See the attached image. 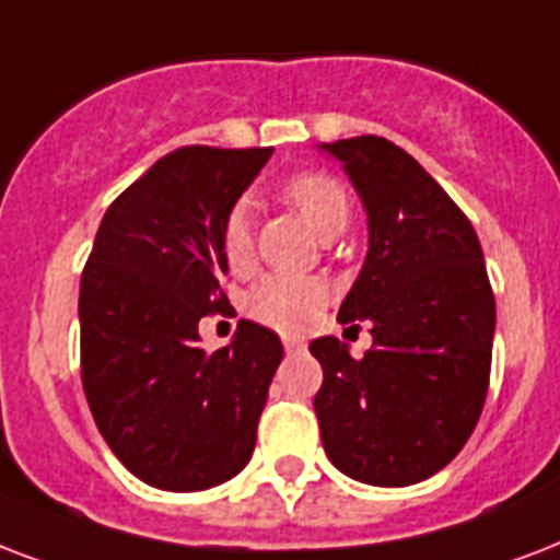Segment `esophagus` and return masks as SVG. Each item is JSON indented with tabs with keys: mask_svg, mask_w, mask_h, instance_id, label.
I'll use <instances>...</instances> for the list:
<instances>
[{
	"mask_svg": "<svg viewBox=\"0 0 560 560\" xmlns=\"http://www.w3.org/2000/svg\"><path fill=\"white\" fill-rule=\"evenodd\" d=\"M284 349L288 352H302L305 349V337H284Z\"/></svg>",
	"mask_w": 560,
	"mask_h": 560,
	"instance_id": "obj_1",
	"label": "esophagus"
}]
</instances>
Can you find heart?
Instances as JSON below:
<instances>
[{"mask_svg":"<svg viewBox=\"0 0 560 560\" xmlns=\"http://www.w3.org/2000/svg\"><path fill=\"white\" fill-rule=\"evenodd\" d=\"M281 194L317 234L335 237L337 232H343L349 220V196L335 176L299 173L284 182ZM252 255L255 249H252L249 208L237 202L225 213L223 258L232 272H249ZM323 302H326L323 281L299 279V276H264L243 296V311H246V317L272 328V331L299 335L317 319Z\"/></svg>","mask_w":560,"mask_h":560,"instance_id":"obj_1","label":"heart"}]
</instances>
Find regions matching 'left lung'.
I'll list each match as a JSON object with an SVG mask.
<instances>
[{
    "instance_id": "obj_1",
    "label": "left lung",
    "mask_w": 560,
    "mask_h": 560,
    "mask_svg": "<svg viewBox=\"0 0 560 560\" xmlns=\"http://www.w3.org/2000/svg\"><path fill=\"white\" fill-rule=\"evenodd\" d=\"M323 149L343 161L370 220L337 319H370L373 347L352 358L337 337L311 343L319 438L349 479L405 488L446 467L479 422L497 299L472 223L405 149L375 135Z\"/></svg>"
}]
</instances>
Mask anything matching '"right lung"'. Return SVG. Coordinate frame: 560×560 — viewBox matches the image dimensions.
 <instances>
[{
	"instance_id": "obj_1",
	"label": "right lung",
	"mask_w": 560,
	"mask_h": 560,
	"mask_svg": "<svg viewBox=\"0 0 560 560\" xmlns=\"http://www.w3.org/2000/svg\"><path fill=\"white\" fill-rule=\"evenodd\" d=\"M272 149L182 147L110 202L81 270V384L110 452L161 490H205L252 458L281 340L252 319L205 352L199 319L232 314L225 213Z\"/></svg>"
}]
</instances>
